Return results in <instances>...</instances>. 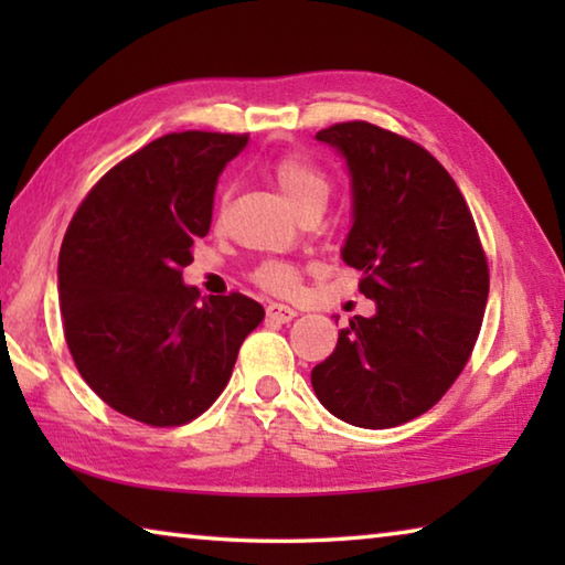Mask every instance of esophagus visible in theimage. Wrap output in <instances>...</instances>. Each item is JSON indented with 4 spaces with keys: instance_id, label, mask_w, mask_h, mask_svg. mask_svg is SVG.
Here are the masks:
<instances>
[{
    "instance_id": "obj_1",
    "label": "esophagus",
    "mask_w": 565,
    "mask_h": 565,
    "mask_svg": "<svg viewBox=\"0 0 565 565\" xmlns=\"http://www.w3.org/2000/svg\"><path fill=\"white\" fill-rule=\"evenodd\" d=\"M266 317H269L271 321L289 323L296 317V311L291 309V306H286V303H269V306H266Z\"/></svg>"
}]
</instances>
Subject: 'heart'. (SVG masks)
Segmentation results:
<instances>
[{
  "mask_svg": "<svg viewBox=\"0 0 565 565\" xmlns=\"http://www.w3.org/2000/svg\"><path fill=\"white\" fill-rule=\"evenodd\" d=\"M271 177L284 191L286 202L299 214L306 212V209H323L331 194V181L327 171L303 154H281L271 164ZM224 204L226 194L222 196V206ZM252 279L271 294H291L299 286V269L291 262L266 259L252 271Z\"/></svg>",
  "mask_w": 565,
  "mask_h": 565,
  "instance_id": "obj_1",
  "label": "heart"
}]
</instances>
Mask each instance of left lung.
I'll list each match as a JSON object with an SVG mask.
<instances>
[{
    "label": "left lung",
    "mask_w": 565,
    "mask_h": 565,
    "mask_svg": "<svg viewBox=\"0 0 565 565\" xmlns=\"http://www.w3.org/2000/svg\"><path fill=\"white\" fill-rule=\"evenodd\" d=\"M351 171L343 262L376 317L339 331L311 386L333 416L394 428L436 406L471 359L489 299V262L461 189L434 154L369 121L317 134Z\"/></svg>",
    "instance_id": "left-lung-1"
}]
</instances>
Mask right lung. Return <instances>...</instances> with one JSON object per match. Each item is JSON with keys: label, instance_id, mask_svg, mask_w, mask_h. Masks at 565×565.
Returning <instances> with one entry per match:
<instances>
[{"label": "right lung", "instance_id": "right-lung-1", "mask_svg": "<svg viewBox=\"0 0 565 565\" xmlns=\"http://www.w3.org/2000/svg\"><path fill=\"white\" fill-rule=\"evenodd\" d=\"M246 141L164 134L111 167L64 234L60 309L74 366L104 404L147 426L202 416L264 319L244 294L199 303L181 284L191 246L212 226L218 174Z\"/></svg>", "mask_w": 565, "mask_h": 565}]
</instances>
